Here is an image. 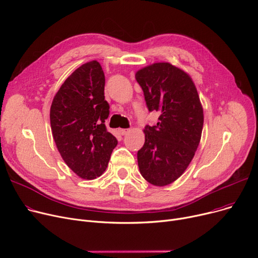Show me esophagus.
<instances>
[{
  "instance_id": "1",
  "label": "esophagus",
  "mask_w": 258,
  "mask_h": 258,
  "mask_svg": "<svg viewBox=\"0 0 258 258\" xmlns=\"http://www.w3.org/2000/svg\"><path fill=\"white\" fill-rule=\"evenodd\" d=\"M118 132L122 135V136H123V135H126L130 132V130L128 128H119Z\"/></svg>"
}]
</instances>
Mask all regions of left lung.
Returning a JSON list of instances; mask_svg holds the SVG:
<instances>
[{"label":"left lung","mask_w":258,"mask_h":258,"mask_svg":"<svg viewBox=\"0 0 258 258\" xmlns=\"http://www.w3.org/2000/svg\"><path fill=\"white\" fill-rule=\"evenodd\" d=\"M150 112L160 113L156 125L144 128L138 152L142 177L152 185L166 186L184 173L200 144L204 113L188 73L169 62H155L136 72Z\"/></svg>","instance_id":"obj_1"}]
</instances>
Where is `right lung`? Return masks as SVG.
<instances>
[{
	"label": "right lung",
	"mask_w": 258,
	"mask_h": 258,
	"mask_svg": "<svg viewBox=\"0 0 258 258\" xmlns=\"http://www.w3.org/2000/svg\"><path fill=\"white\" fill-rule=\"evenodd\" d=\"M104 73L97 60L81 64L53 98L50 123L54 142L72 171L94 180L105 171L118 141L105 127Z\"/></svg>",
	"instance_id": "add662e5"
}]
</instances>
